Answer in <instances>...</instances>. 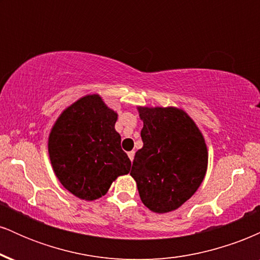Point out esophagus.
I'll return each mask as SVG.
<instances>
[{"label": "esophagus", "instance_id": "obj_1", "mask_svg": "<svg viewBox=\"0 0 260 260\" xmlns=\"http://www.w3.org/2000/svg\"><path fill=\"white\" fill-rule=\"evenodd\" d=\"M134 151H129V153H128V157H129V160L131 161H133V159H134Z\"/></svg>", "mask_w": 260, "mask_h": 260}]
</instances>
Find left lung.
Instances as JSON below:
<instances>
[{
    "instance_id": "obj_1",
    "label": "left lung",
    "mask_w": 260,
    "mask_h": 260,
    "mask_svg": "<svg viewBox=\"0 0 260 260\" xmlns=\"http://www.w3.org/2000/svg\"><path fill=\"white\" fill-rule=\"evenodd\" d=\"M143 148L134 156L131 176L143 204L169 213L188 201L205 176L208 151L192 118L175 107H139Z\"/></svg>"
}]
</instances>
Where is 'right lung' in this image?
Listing matches in <instances>:
<instances>
[{
  "instance_id": "add662e5",
  "label": "right lung",
  "mask_w": 260,
  "mask_h": 260,
  "mask_svg": "<svg viewBox=\"0 0 260 260\" xmlns=\"http://www.w3.org/2000/svg\"><path fill=\"white\" fill-rule=\"evenodd\" d=\"M117 113L99 95H88L66 109L49 138L53 171L66 189L85 201L100 198L131 160L115 131Z\"/></svg>"
}]
</instances>
